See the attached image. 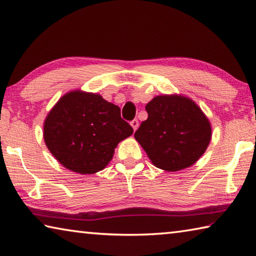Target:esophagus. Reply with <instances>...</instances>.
<instances>
[{"mask_svg":"<svg viewBox=\"0 0 256 256\" xmlns=\"http://www.w3.org/2000/svg\"><path fill=\"white\" fill-rule=\"evenodd\" d=\"M131 126L133 128V131H136V130L138 128V120H131Z\"/></svg>","mask_w":256,"mask_h":256,"instance_id":"esophagus-1","label":"esophagus"}]
</instances>
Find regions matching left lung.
<instances>
[{"instance_id":"obj_1","label":"left lung","mask_w":256,"mask_h":256,"mask_svg":"<svg viewBox=\"0 0 256 256\" xmlns=\"http://www.w3.org/2000/svg\"><path fill=\"white\" fill-rule=\"evenodd\" d=\"M148 118L134 133L156 167L177 172L192 166L206 152L211 125L190 98L177 94L154 97L146 106Z\"/></svg>"}]
</instances>
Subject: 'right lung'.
<instances>
[{
	"label": "right lung",
	"instance_id": "1",
	"mask_svg": "<svg viewBox=\"0 0 256 256\" xmlns=\"http://www.w3.org/2000/svg\"><path fill=\"white\" fill-rule=\"evenodd\" d=\"M132 133L118 106L80 90L64 94L44 123L50 154L68 170L84 175L104 170L118 142Z\"/></svg>",
	"mask_w": 256,
	"mask_h": 256
}]
</instances>
